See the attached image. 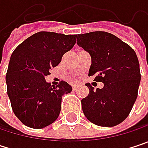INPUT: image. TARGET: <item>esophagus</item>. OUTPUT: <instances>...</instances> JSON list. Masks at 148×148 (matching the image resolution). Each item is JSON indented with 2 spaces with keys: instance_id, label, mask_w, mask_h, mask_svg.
<instances>
[{
  "instance_id": "1",
  "label": "esophagus",
  "mask_w": 148,
  "mask_h": 148,
  "mask_svg": "<svg viewBox=\"0 0 148 148\" xmlns=\"http://www.w3.org/2000/svg\"><path fill=\"white\" fill-rule=\"evenodd\" d=\"M72 87H73V90H74V91L78 89V86H76V85H74V86H73Z\"/></svg>"
}]
</instances>
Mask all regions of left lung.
I'll list each match as a JSON object with an SVG mask.
<instances>
[{
	"label": "left lung",
	"mask_w": 148,
	"mask_h": 148,
	"mask_svg": "<svg viewBox=\"0 0 148 148\" xmlns=\"http://www.w3.org/2000/svg\"><path fill=\"white\" fill-rule=\"evenodd\" d=\"M77 45L92 58L88 75L103 82V87L89 88L81 106L86 117L102 127H113L130 115L138 95L140 81V64L133 49L115 35L92 32L77 36Z\"/></svg>",
	"instance_id": "1"
}]
</instances>
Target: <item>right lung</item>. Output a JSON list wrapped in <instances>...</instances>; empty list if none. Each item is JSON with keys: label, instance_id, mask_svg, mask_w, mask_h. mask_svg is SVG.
Listing matches in <instances>:
<instances>
[{"label": "right lung", "instance_id": "1", "mask_svg": "<svg viewBox=\"0 0 148 148\" xmlns=\"http://www.w3.org/2000/svg\"><path fill=\"white\" fill-rule=\"evenodd\" d=\"M75 42L76 35L40 32L13 52L6 75L8 95L15 116L25 126L43 129L57 119L62 97L71 92L72 86L62 80L53 87L45 76Z\"/></svg>", "mask_w": 148, "mask_h": 148}]
</instances>
